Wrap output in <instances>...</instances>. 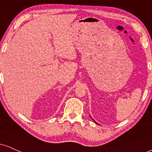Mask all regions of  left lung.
Segmentation results:
<instances>
[{
    "label": "left lung",
    "instance_id": "1",
    "mask_svg": "<svg viewBox=\"0 0 152 152\" xmlns=\"http://www.w3.org/2000/svg\"><path fill=\"white\" fill-rule=\"evenodd\" d=\"M93 120H94V119H93ZM94 122H95V123H96V124H97V123H96V122L95 121H94Z\"/></svg>",
    "mask_w": 152,
    "mask_h": 152
}]
</instances>
